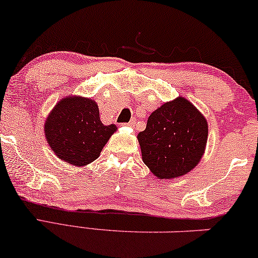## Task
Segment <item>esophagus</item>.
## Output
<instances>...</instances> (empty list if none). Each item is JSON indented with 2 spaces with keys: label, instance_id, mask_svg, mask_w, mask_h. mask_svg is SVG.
<instances>
[{
  "label": "esophagus",
  "instance_id": "34e87169",
  "mask_svg": "<svg viewBox=\"0 0 258 258\" xmlns=\"http://www.w3.org/2000/svg\"><path fill=\"white\" fill-rule=\"evenodd\" d=\"M135 123H136L135 119H132V121H130V122L125 123V125H128V126H134V125H135Z\"/></svg>",
  "mask_w": 258,
  "mask_h": 258
}]
</instances>
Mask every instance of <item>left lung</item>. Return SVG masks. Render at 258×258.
<instances>
[{
	"mask_svg": "<svg viewBox=\"0 0 258 258\" xmlns=\"http://www.w3.org/2000/svg\"><path fill=\"white\" fill-rule=\"evenodd\" d=\"M207 134L205 117L180 97L156 109L137 139L148 168L160 179H173L198 165Z\"/></svg>",
	"mask_w": 258,
	"mask_h": 258,
	"instance_id": "8db88e82",
	"label": "left lung"
}]
</instances>
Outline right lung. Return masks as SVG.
Segmentation results:
<instances>
[{"label": "right lung", "instance_id": "obj_1", "mask_svg": "<svg viewBox=\"0 0 258 258\" xmlns=\"http://www.w3.org/2000/svg\"><path fill=\"white\" fill-rule=\"evenodd\" d=\"M116 125L100 122L95 100L68 97L47 117L45 135L56 156L75 166H85L98 158Z\"/></svg>", "mask_w": 258, "mask_h": 258}]
</instances>
